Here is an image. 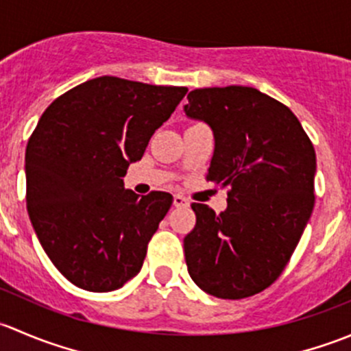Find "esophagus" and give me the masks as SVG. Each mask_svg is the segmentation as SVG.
Instances as JSON below:
<instances>
[{"mask_svg": "<svg viewBox=\"0 0 351 351\" xmlns=\"http://www.w3.org/2000/svg\"><path fill=\"white\" fill-rule=\"evenodd\" d=\"M173 205H175V207H189L190 202L186 200L185 197L175 195V197H173Z\"/></svg>", "mask_w": 351, "mask_h": 351, "instance_id": "34e87169", "label": "esophagus"}]
</instances>
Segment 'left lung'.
I'll use <instances>...</instances> for the list:
<instances>
[{
	"mask_svg": "<svg viewBox=\"0 0 351 351\" xmlns=\"http://www.w3.org/2000/svg\"><path fill=\"white\" fill-rule=\"evenodd\" d=\"M186 98V117L214 132L207 180L229 189L221 214L192 204L186 267L204 292L244 299L274 284L299 244L314 208L316 153L290 108L256 88H202Z\"/></svg>",
	"mask_w": 351,
	"mask_h": 351,
	"instance_id": "left-lung-1",
	"label": "left lung"
}]
</instances>
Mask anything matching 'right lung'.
<instances>
[{"label":"right lung","instance_id":"right-lung-1","mask_svg":"<svg viewBox=\"0 0 351 351\" xmlns=\"http://www.w3.org/2000/svg\"><path fill=\"white\" fill-rule=\"evenodd\" d=\"M186 91L101 76L42 113L25 153L27 208L42 247L71 284L110 292L141 271L173 197H139L123 176Z\"/></svg>","mask_w":351,"mask_h":351}]
</instances>
